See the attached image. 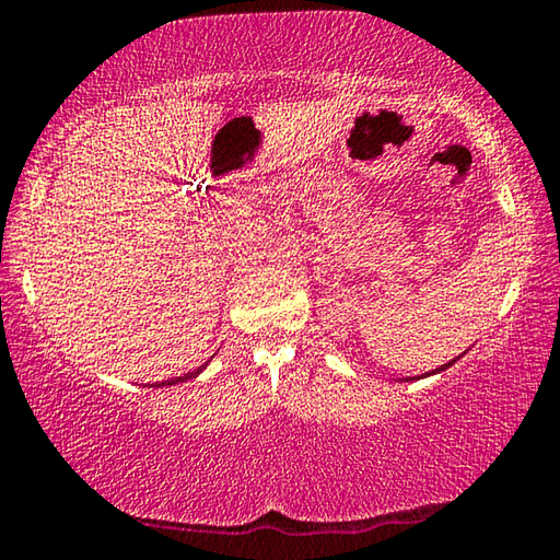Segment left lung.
Instances as JSON below:
<instances>
[{"label": "left lung", "mask_w": 560, "mask_h": 560, "mask_svg": "<svg viewBox=\"0 0 560 560\" xmlns=\"http://www.w3.org/2000/svg\"><path fill=\"white\" fill-rule=\"evenodd\" d=\"M456 360H459V357H456ZM456 360H452V362H446V364H442V366H436V370H432V372H427V374H419V377H432V374H439V372H444V370H448V366H452ZM419 377H409V380H419Z\"/></svg>", "instance_id": "left-lung-1"}]
</instances>
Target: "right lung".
<instances>
[{"mask_svg":"<svg viewBox=\"0 0 560 560\" xmlns=\"http://www.w3.org/2000/svg\"><path fill=\"white\" fill-rule=\"evenodd\" d=\"M208 366V362L206 364H200L198 370H194V372H188V374H183V377H173V380H166V382H155V387H173V384H178V382H188V380H194V377H198L200 372H203Z\"/></svg>","mask_w":560,"mask_h":560,"instance_id":"obj_1","label":"right lung"}]
</instances>
